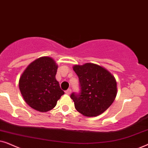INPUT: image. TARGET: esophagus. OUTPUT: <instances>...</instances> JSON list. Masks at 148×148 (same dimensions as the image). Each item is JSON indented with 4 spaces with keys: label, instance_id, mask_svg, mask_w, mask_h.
<instances>
[{
    "label": "esophagus",
    "instance_id": "34e87169",
    "mask_svg": "<svg viewBox=\"0 0 148 148\" xmlns=\"http://www.w3.org/2000/svg\"><path fill=\"white\" fill-rule=\"evenodd\" d=\"M65 93L66 94H68V95H69L71 93V89H68V90H66V91H65Z\"/></svg>",
    "mask_w": 148,
    "mask_h": 148
}]
</instances>
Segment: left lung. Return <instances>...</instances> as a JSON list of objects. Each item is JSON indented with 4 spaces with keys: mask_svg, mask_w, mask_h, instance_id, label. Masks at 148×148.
I'll return each instance as SVG.
<instances>
[{
    "mask_svg": "<svg viewBox=\"0 0 148 148\" xmlns=\"http://www.w3.org/2000/svg\"><path fill=\"white\" fill-rule=\"evenodd\" d=\"M80 91L71 94L75 108L86 116H96L106 110L116 96V82L106 69L98 64L75 65Z\"/></svg>",
    "mask_w": 148,
    "mask_h": 148,
    "instance_id": "8db88e82",
    "label": "left lung"
}]
</instances>
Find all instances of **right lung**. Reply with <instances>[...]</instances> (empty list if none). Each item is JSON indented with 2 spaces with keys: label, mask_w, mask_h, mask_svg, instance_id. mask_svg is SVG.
<instances>
[{
  "label": "right lung",
  "mask_w": 148,
  "mask_h": 148,
  "mask_svg": "<svg viewBox=\"0 0 148 148\" xmlns=\"http://www.w3.org/2000/svg\"><path fill=\"white\" fill-rule=\"evenodd\" d=\"M58 66L48 56L38 58L26 68L19 79V90L26 103L39 112L55 107L64 94L55 75Z\"/></svg>",
  "instance_id": "1"
}]
</instances>
